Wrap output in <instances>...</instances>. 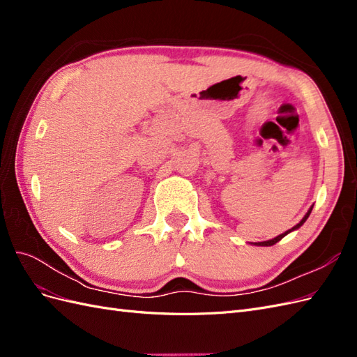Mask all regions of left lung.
Returning a JSON list of instances; mask_svg holds the SVG:
<instances>
[{"label": "left lung", "mask_w": 357, "mask_h": 357, "mask_svg": "<svg viewBox=\"0 0 357 357\" xmlns=\"http://www.w3.org/2000/svg\"><path fill=\"white\" fill-rule=\"evenodd\" d=\"M311 210H312V208H310V210H308V213H307V214L304 215V219H302V220H301V222H299V223H298L296 226H294V228H291V229H289L287 232H284V234H282V235H278V236H275V238H273V240H268V241H262V243H256V244H257V245H273V244L278 243L280 240H282V238H283V236H284V235H287V234H289V232H291V231H295V229H298V228H299V226H302V225H304V222H305V220L308 219V215H310Z\"/></svg>", "instance_id": "1"}]
</instances>
